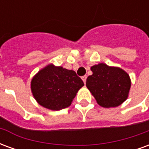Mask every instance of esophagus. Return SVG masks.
<instances>
[{
    "label": "esophagus",
    "instance_id": "obj_1",
    "mask_svg": "<svg viewBox=\"0 0 149 149\" xmlns=\"http://www.w3.org/2000/svg\"><path fill=\"white\" fill-rule=\"evenodd\" d=\"M82 81H84V84H85V83H86V79H87V76H83V77H82Z\"/></svg>",
    "mask_w": 149,
    "mask_h": 149
}]
</instances>
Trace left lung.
<instances>
[{
    "label": "left lung",
    "mask_w": 149,
    "mask_h": 149,
    "mask_svg": "<svg viewBox=\"0 0 149 149\" xmlns=\"http://www.w3.org/2000/svg\"><path fill=\"white\" fill-rule=\"evenodd\" d=\"M91 70L93 75L88 77L86 86L99 105L114 108L126 100L131 87V80L126 72L104 63L92 66Z\"/></svg>",
    "instance_id": "obj_1"
}]
</instances>
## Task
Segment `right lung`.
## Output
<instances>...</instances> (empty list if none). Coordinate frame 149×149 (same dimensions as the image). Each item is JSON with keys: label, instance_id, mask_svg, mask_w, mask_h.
<instances>
[{"label": "right lung", "instance_id": "right-lung-1", "mask_svg": "<svg viewBox=\"0 0 149 149\" xmlns=\"http://www.w3.org/2000/svg\"><path fill=\"white\" fill-rule=\"evenodd\" d=\"M84 82L73 70L48 65L40 69L31 81V90L37 103L50 110L70 106Z\"/></svg>", "mask_w": 149, "mask_h": 149}]
</instances>
